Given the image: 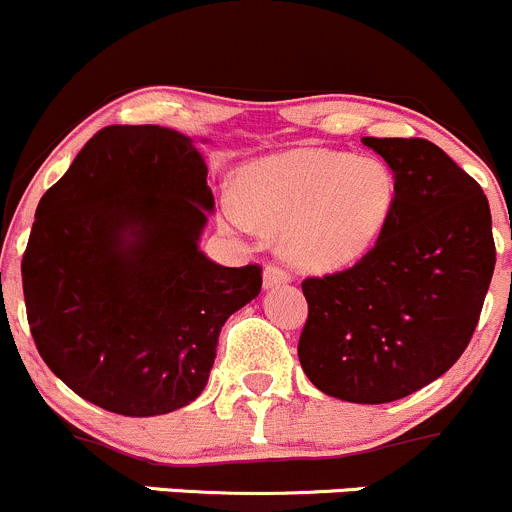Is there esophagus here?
<instances>
[{
	"label": "esophagus",
	"instance_id": "esophagus-1",
	"mask_svg": "<svg viewBox=\"0 0 512 512\" xmlns=\"http://www.w3.org/2000/svg\"><path fill=\"white\" fill-rule=\"evenodd\" d=\"M291 281V276H288V271H283L281 266H266L263 268V286L266 288H276V286H283V283Z\"/></svg>",
	"mask_w": 512,
	"mask_h": 512
}]
</instances>
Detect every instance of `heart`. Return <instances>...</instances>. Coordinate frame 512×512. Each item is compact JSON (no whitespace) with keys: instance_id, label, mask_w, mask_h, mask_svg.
Here are the masks:
<instances>
[{"instance_id":"heart-1","label":"heart","mask_w":512,"mask_h":512,"mask_svg":"<svg viewBox=\"0 0 512 512\" xmlns=\"http://www.w3.org/2000/svg\"><path fill=\"white\" fill-rule=\"evenodd\" d=\"M221 219L239 231L281 234L288 261L338 271L381 241L396 206V176L373 156L298 149L266 156L239 176Z\"/></svg>"}]
</instances>
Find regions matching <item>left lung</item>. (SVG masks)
<instances>
[{
  "instance_id": "obj_1",
  "label": "left lung",
  "mask_w": 512,
  "mask_h": 512,
  "mask_svg": "<svg viewBox=\"0 0 512 512\" xmlns=\"http://www.w3.org/2000/svg\"><path fill=\"white\" fill-rule=\"evenodd\" d=\"M363 144L396 176L391 224L356 266L301 283L298 361L348 403H391L443 376L470 343L495 268L490 206L473 176L426 139Z\"/></svg>"
}]
</instances>
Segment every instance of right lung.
Segmentation results:
<instances>
[{
  "instance_id": "add662e5",
  "label": "right lung",
  "mask_w": 512,
  "mask_h": 512,
  "mask_svg": "<svg viewBox=\"0 0 512 512\" xmlns=\"http://www.w3.org/2000/svg\"><path fill=\"white\" fill-rule=\"evenodd\" d=\"M206 161L166 126H106L42 196L22 258L39 356L77 396L131 418L189 406L261 266L211 261Z\"/></svg>"
}]
</instances>
